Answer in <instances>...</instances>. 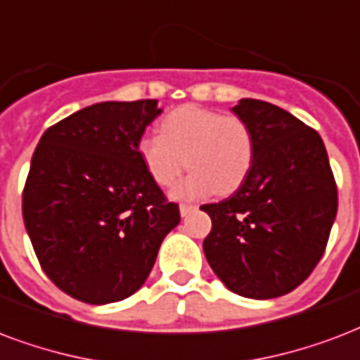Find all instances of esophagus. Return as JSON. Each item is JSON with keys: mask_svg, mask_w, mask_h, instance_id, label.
Returning <instances> with one entry per match:
<instances>
[{"mask_svg": "<svg viewBox=\"0 0 360 360\" xmlns=\"http://www.w3.org/2000/svg\"><path fill=\"white\" fill-rule=\"evenodd\" d=\"M195 209H197L195 205H180V214L188 216L190 212H193Z\"/></svg>", "mask_w": 360, "mask_h": 360, "instance_id": "1", "label": "esophagus"}]
</instances>
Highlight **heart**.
I'll return each instance as SVG.
<instances>
[{
	"label": "heart",
	"instance_id": "heart-1",
	"mask_svg": "<svg viewBox=\"0 0 360 360\" xmlns=\"http://www.w3.org/2000/svg\"><path fill=\"white\" fill-rule=\"evenodd\" d=\"M136 151L161 188L174 186L188 165L191 172L172 195L199 199L237 190L252 169L256 142L252 129L239 115L186 104L161 119L159 134H144Z\"/></svg>",
	"mask_w": 360,
	"mask_h": 360
}]
</instances>
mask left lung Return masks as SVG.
<instances>
[{
	"mask_svg": "<svg viewBox=\"0 0 360 360\" xmlns=\"http://www.w3.org/2000/svg\"><path fill=\"white\" fill-rule=\"evenodd\" d=\"M254 132L256 155L233 195L202 205L212 229L202 250L212 271L245 298L292 292L323 258L338 210L323 139L292 113L243 98L233 108Z\"/></svg>",
	"mask_w": 360,
	"mask_h": 360,
	"instance_id": "1",
	"label": "left lung"
}]
</instances>
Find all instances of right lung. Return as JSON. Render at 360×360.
<instances>
[{
  "label": "right lung",
  "mask_w": 360,
  "mask_h": 360,
  "mask_svg": "<svg viewBox=\"0 0 360 360\" xmlns=\"http://www.w3.org/2000/svg\"><path fill=\"white\" fill-rule=\"evenodd\" d=\"M159 113L158 100L93 104L49 127L34 151L24 226L49 279L79 302L136 292L180 221L136 151Z\"/></svg>",
  "instance_id": "obj_1"
}]
</instances>
